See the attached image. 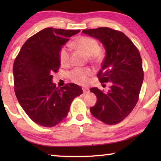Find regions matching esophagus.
<instances>
[{
	"label": "esophagus",
	"instance_id": "obj_1",
	"mask_svg": "<svg viewBox=\"0 0 161 161\" xmlns=\"http://www.w3.org/2000/svg\"><path fill=\"white\" fill-rule=\"evenodd\" d=\"M83 92L84 94H87L89 92V88H83Z\"/></svg>",
	"mask_w": 161,
	"mask_h": 161
}]
</instances>
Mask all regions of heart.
Returning <instances> with one entry per match:
<instances>
[{
    "label": "heart",
    "instance_id": "b5f03b06",
    "mask_svg": "<svg viewBox=\"0 0 161 161\" xmlns=\"http://www.w3.org/2000/svg\"><path fill=\"white\" fill-rule=\"evenodd\" d=\"M75 47L80 50L89 57V59L94 62H99L102 59V53L100 50L98 42L90 37H80L73 44ZM61 64L67 66L69 63V50L67 47H63L59 54ZM92 71L88 68H77L70 73V78L73 82L80 85H85L89 82Z\"/></svg>",
    "mask_w": 161,
    "mask_h": 161
}]
</instances>
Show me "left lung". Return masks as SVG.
Wrapping results in <instances>:
<instances>
[{
	"mask_svg": "<svg viewBox=\"0 0 161 161\" xmlns=\"http://www.w3.org/2000/svg\"><path fill=\"white\" fill-rule=\"evenodd\" d=\"M82 32L103 44L105 56L97 77L101 83L111 82L107 92L97 87L90 89L97 97L90 111L105 124H117L130 114L138 102L144 80L140 53L121 31L104 27Z\"/></svg>",
	"mask_w": 161,
	"mask_h": 161,
	"instance_id": "left-lung-1",
	"label": "left lung"
}]
</instances>
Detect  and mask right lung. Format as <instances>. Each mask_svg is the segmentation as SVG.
<instances>
[{"mask_svg": "<svg viewBox=\"0 0 161 161\" xmlns=\"http://www.w3.org/2000/svg\"><path fill=\"white\" fill-rule=\"evenodd\" d=\"M80 30L47 28L24 43L13 66L17 100L31 119L51 127L67 117L70 105L82 94L80 86L68 83L56 87L53 73L61 65V48Z\"/></svg>", "mask_w": 161, "mask_h": 161, "instance_id": "add662e5", "label": "right lung"}]
</instances>
